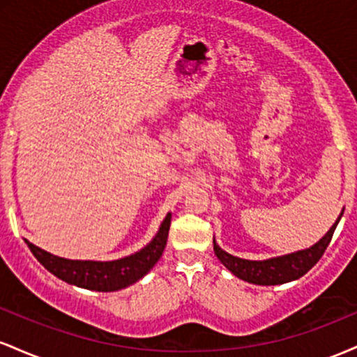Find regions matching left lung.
<instances>
[{"label": "left lung", "instance_id": "left-lung-1", "mask_svg": "<svg viewBox=\"0 0 357 357\" xmlns=\"http://www.w3.org/2000/svg\"><path fill=\"white\" fill-rule=\"evenodd\" d=\"M341 216L342 213L335 220L333 227H331V230L317 243L312 245L310 248L289 253V255L268 258V260H245V258L233 257L230 253L225 252V250H221L215 240H213V248H215V255L218 257L221 264L230 270L233 275L241 278V280L255 285L287 284V282L297 280V278L305 275L321 260L324 252H326L331 240H333L334 230Z\"/></svg>", "mask_w": 357, "mask_h": 357}]
</instances>
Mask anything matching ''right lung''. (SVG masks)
Returning a JSON list of instances; mask_svg holds the SVG:
<instances>
[{"label":"right lung","mask_w":357,"mask_h":357,"mask_svg":"<svg viewBox=\"0 0 357 357\" xmlns=\"http://www.w3.org/2000/svg\"><path fill=\"white\" fill-rule=\"evenodd\" d=\"M169 225L171 213H167L165 221L159 227V231L144 248L132 255L112 261L68 260V258L52 255L30 241H26V245L36 260L60 280L82 287V289L97 290V292H114V290H121L136 284L158 264L165 252Z\"/></svg>","instance_id":"right-lung-1"}]
</instances>
